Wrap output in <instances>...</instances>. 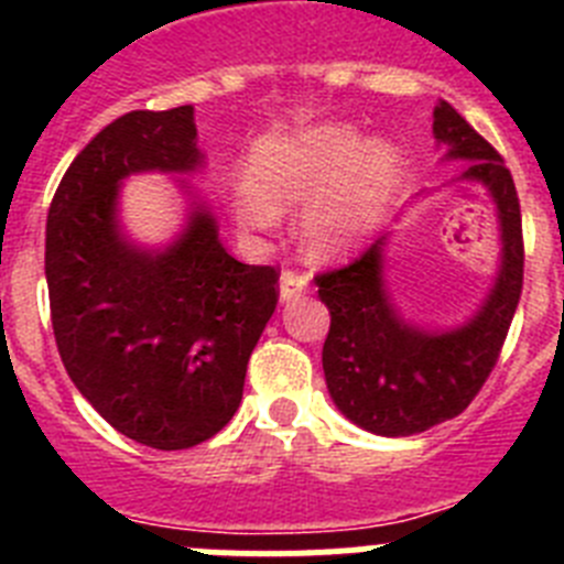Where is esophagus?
Segmentation results:
<instances>
[{
  "label": "esophagus",
  "mask_w": 564,
  "mask_h": 564,
  "mask_svg": "<svg viewBox=\"0 0 564 564\" xmlns=\"http://www.w3.org/2000/svg\"><path fill=\"white\" fill-rule=\"evenodd\" d=\"M305 293H307V276L293 271H285L282 276H279V302H282V305H288V302H293V299L299 296H305Z\"/></svg>",
  "instance_id": "34e87169"
}]
</instances>
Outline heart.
Here are the masks:
<instances>
[{
	"instance_id": "1",
	"label": "heart",
	"mask_w": 564,
	"mask_h": 564,
	"mask_svg": "<svg viewBox=\"0 0 564 564\" xmlns=\"http://www.w3.org/2000/svg\"><path fill=\"white\" fill-rule=\"evenodd\" d=\"M401 174L395 143L367 141L344 123L268 134L251 149L248 183L231 192V214L242 228L262 231L279 220V212L307 202L302 214L307 251L336 259L383 220Z\"/></svg>"
}]
</instances>
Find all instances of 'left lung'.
<instances>
[{
    "label": "left lung",
    "mask_w": 564,
    "mask_h": 564,
    "mask_svg": "<svg viewBox=\"0 0 564 564\" xmlns=\"http://www.w3.org/2000/svg\"><path fill=\"white\" fill-rule=\"evenodd\" d=\"M432 118L441 161H466L449 183H480L495 203L500 257L480 305L449 327L406 316L387 285L392 231L352 265L316 279L330 311L322 350L327 392L347 421L383 437L417 435L466 410L497 364L522 291V220L511 172L452 104L437 101Z\"/></svg>",
    "instance_id": "left-lung-1"
}]
</instances>
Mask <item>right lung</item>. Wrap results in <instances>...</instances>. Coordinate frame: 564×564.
<instances>
[{
  "label": "right lung",
  "instance_id": "right-lung-1",
  "mask_svg": "<svg viewBox=\"0 0 564 564\" xmlns=\"http://www.w3.org/2000/svg\"><path fill=\"white\" fill-rule=\"evenodd\" d=\"M194 107L115 118L78 152L47 214L44 276L64 370L129 441L174 452L208 441L242 401L248 358L276 311L279 273L223 248L200 174ZM166 173L187 203L147 247L120 217L122 183Z\"/></svg>",
  "mask_w": 564,
  "mask_h": 564
}]
</instances>
